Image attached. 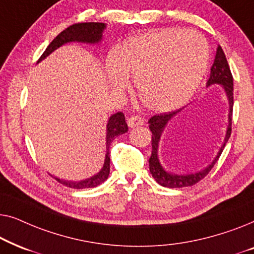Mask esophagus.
I'll use <instances>...</instances> for the list:
<instances>
[{"mask_svg": "<svg viewBox=\"0 0 254 254\" xmlns=\"http://www.w3.org/2000/svg\"><path fill=\"white\" fill-rule=\"evenodd\" d=\"M127 124L130 128L136 127V126H141V125L144 124V119H143V118H141L140 116H130L129 118H128Z\"/></svg>", "mask_w": 254, "mask_h": 254, "instance_id": "34e87169", "label": "esophagus"}]
</instances>
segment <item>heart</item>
<instances>
[{
    "label": "heart",
    "instance_id": "b5f03b06",
    "mask_svg": "<svg viewBox=\"0 0 254 254\" xmlns=\"http://www.w3.org/2000/svg\"><path fill=\"white\" fill-rule=\"evenodd\" d=\"M207 41L195 31L162 29L127 40L107 59L110 85L124 90L134 75L138 98L148 109L168 112L184 105L206 75Z\"/></svg>",
    "mask_w": 254,
    "mask_h": 254
}]
</instances>
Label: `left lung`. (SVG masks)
I'll use <instances>...</instances> for the list:
<instances>
[{
    "instance_id": "1",
    "label": "left lung",
    "mask_w": 254,
    "mask_h": 254,
    "mask_svg": "<svg viewBox=\"0 0 254 254\" xmlns=\"http://www.w3.org/2000/svg\"><path fill=\"white\" fill-rule=\"evenodd\" d=\"M211 84H221L223 85L225 90V93H227V98L229 100V126L227 129V135H225L224 142L222 144V147L218 151V154L215 159L211 163L210 165H208L206 169L202 170V171L196 172V173H190V175H185V176H178V175H171V173L166 172L164 169L162 168L161 163L158 161V143L159 140H161V135L164 130L166 124L169 123V120H171L173 116H176L178 111H172V112L169 113H161L156 114V116L151 117L149 119V128H150V131L152 133L151 136V156L149 158V170H150V173L154 177V179L157 182L159 185L169 187V189H182V187H189L195 185L196 183H199L201 179H203L208 173L210 172V170L214 168L215 163L218 161L220 156L223 151V149L227 144L231 135V125H232V107H234V78H232V74L230 71V68H229L227 58H225V54L223 50H222L221 46L217 47L216 55H215V60L213 64V67L210 69V77L207 82V86Z\"/></svg>"
}]
</instances>
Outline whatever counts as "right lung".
I'll return each mask as SVG.
<instances>
[{"label":"right lung","mask_w":254,"mask_h":254,"mask_svg":"<svg viewBox=\"0 0 254 254\" xmlns=\"http://www.w3.org/2000/svg\"><path fill=\"white\" fill-rule=\"evenodd\" d=\"M106 25L104 23H75L70 25L67 29L62 31L60 34H58V37L48 45L46 51L44 52L43 55L39 58V60L37 62H40L44 60L45 58L48 57L52 52H54L57 48L62 46L64 44L70 43V41H79V43H89V44H96L99 43L102 39V33ZM128 130V126L125 120L124 113L118 112L113 114L112 117L109 119V124H107V129H106V156H105V162H104L103 169L100 170V172L97 173L96 176L88 178L85 180H81V182H65V180L55 178L59 183H61L62 185L70 187V189H90V187H96L103 184L107 179V177L110 175V145L112 143L114 138L118 135L126 133Z\"/></svg>","instance_id":"1"}]
</instances>
